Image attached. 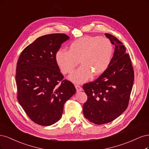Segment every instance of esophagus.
I'll use <instances>...</instances> for the list:
<instances>
[{"instance_id":"esophagus-1","label":"esophagus","mask_w":149,"mask_h":149,"mask_svg":"<svg viewBox=\"0 0 149 149\" xmlns=\"http://www.w3.org/2000/svg\"><path fill=\"white\" fill-rule=\"evenodd\" d=\"M75 88H76V90H77V92H80V91L82 90V88L81 87V86H80L79 85H75Z\"/></svg>"}]
</instances>
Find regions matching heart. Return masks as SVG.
<instances>
[{"label": "heart", "mask_w": 149, "mask_h": 149, "mask_svg": "<svg viewBox=\"0 0 149 149\" xmlns=\"http://www.w3.org/2000/svg\"><path fill=\"white\" fill-rule=\"evenodd\" d=\"M69 51L59 49L55 59L62 72L70 74L79 61L81 65L72 74L69 79L75 83H83L92 75L97 76L107 69L111 62L113 47L108 38L85 36L72 42Z\"/></svg>", "instance_id": "heart-1"}]
</instances>
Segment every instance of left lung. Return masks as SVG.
<instances>
[{
	"label": "left lung",
	"mask_w": 149,
	"mask_h": 149,
	"mask_svg": "<svg viewBox=\"0 0 149 149\" xmlns=\"http://www.w3.org/2000/svg\"><path fill=\"white\" fill-rule=\"evenodd\" d=\"M115 46L107 69L83 88L87 100L83 106L85 118L95 124H106L119 116L127 109L134 84V73L126 47L114 36L105 33Z\"/></svg>",
	"instance_id": "1"
}]
</instances>
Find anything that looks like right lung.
I'll list each match as a JSON object with an SVG mask.
<instances>
[{
    "instance_id": "obj_1",
    "label": "right lung",
    "mask_w": 149,
    "mask_h": 149,
    "mask_svg": "<svg viewBox=\"0 0 149 149\" xmlns=\"http://www.w3.org/2000/svg\"><path fill=\"white\" fill-rule=\"evenodd\" d=\"M69 39L62 33L42 36L26 47L18 59L17 99L28 117L39 125L58 121L65 103L75 93L74 84L63 80L55 59L61 45Z\"/></svg>"
}]
</instances>
